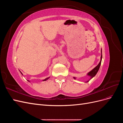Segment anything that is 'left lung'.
I'll return each instance as SVG.
<instances>
[{
	"mask_svg": "<svg viewBox=\"0 0 123 123\" xmlns=\"http://www.w3.org/2000/svg\"><path fill=\"white\" fill-rule=\"evenodd\" d=\"M101 53H102V50H101ZM102 59V55H101V57H100V62H99V64H98V65L97 66H96L93 69H92V70L91 71H90V72H89L87 74L88 75L90 76V80H91V79H92V78L93 77L96 75V73H98V70H99V69L100 64H101ZM74 79H75V77H74ZM89 81V80L87 81V83Z\"/></svg>",
	"mask_w": 123,
	"mask_h": 123,
	"instance_id": "1",
	"label": "left lung"
}]
</instances>
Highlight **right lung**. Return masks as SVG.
<instances>
[{"mask_svg":"<svg viewBox=\"0 0 123 123\" xmlns=\"http://www.w3.org/2000/svg\"><path fill=\"white\" fill-rule=\"evenodd\" d=\"M21 73L22 74V73H21ZM49 78H50V77H48V78H46V79H44V80H43V81H44V80H47L48 79H49ZM28 81H29V80H28Z\"/></svg>","mask_w":123,"mask_h":123,"instance_id":"add662e5","label":"right lung"}]
</instances>
